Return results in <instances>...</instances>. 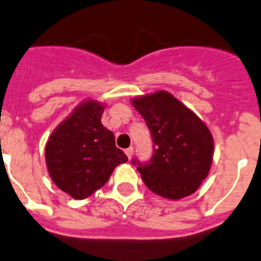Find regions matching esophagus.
<instances>
[{"label": "esophagus", "mask_w": 261, "mask_h": 261, "mask_svg": "<svg viewBox=\"0 0 261 261\" xmlns=\"http://www.w3.org/2000/svg\"><path fill=\"white\" fill-rule=\"evenodd\" d=\"M124 153L127 155L128 159L133 158V153H134V148H133V147H128V148L124 149Z\"/></svg>", "instance_id": "esophagus-1"}]
</instances>
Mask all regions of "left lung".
<instances>
[{"label":"left lung","instance_id":"obj_1","mask_svg":"<svg viewBox=\"0 0 261 261\" xmlns=\"http://www.w3.org/2000/svg\"><path fill=\"white\" fill-rule=\"evenodd\" d=\"M131 103L152 135L151 160H133L146 187L168 199L193 194L212 167L214 140L207 126L165 90L134 98Z\"/></svg>","mask_w":261,"mask_h":261}]
</instances>
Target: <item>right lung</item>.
<instances>
[{
	"label": "right lung",
	"mask_w": 261,
	"mask_h": 261,
	"mask_svg": "<svg viewBox=\"0 0 261 261\" xmlns=\"http://www.w3.org/2000/svg\"><path fill=\"white\" fill-rule=\"evenodd\" d=\"M105 105L87 99L51 134L46 144L49 177L59 189L84 199L106 184L117 165L127 162L114 134L101 123Z\"/></svg>",
	"instance_id": "add662e5"
}]
</instances>
